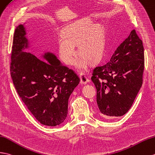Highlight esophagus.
Segmentation results:
<instances>
[{
    "mask_svg": "<svg viewBox=\"0 0 155 155\" xmlns=\"http://www.w3.org/2000/svg\"><path fill=\"white\" fill-rule=\"evenodd\" d=\"M79 77H80L81 78V84H86L87 82H88L90 81L89 78L86 76V74L84 73H80L79 74Z\"/></svg>",
    "mask_w": 155,
    "mask_h": 155,
    "instance_id": "esophagus-1",
    "label": "esophagus"
}]
</instances>
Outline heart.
I'll return each instance as SVG.
<instances>
[{"mask_svg": "<svg viewBox=\"0 0 155 155\" xmlns=\"http://www.w3.org/2000/svg\"><path fill=\"white\" fill-rule=\"evenodd\" d=\"M81 56L76 61L79 69H86L90 62L96 63L105 48V33L102 26L94 25L88 19H82L67 26L58 39L60 59L67 64H73L77 51Z\"/></svg>", "mask_w": 155, "mask_h": 155, "instance_id": "b5f03b06", "label": "heart"}]
</instances>
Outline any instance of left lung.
Segmentation results:
<instances>
[{
    "label": "left lung",
    "instance_id": "8db88e82",
    "mask_svg": "<svg viewBox=\"0 0 155 155\" xmlns=\"http://www.w3.org/2000/svg\"><path fill=\"white\" fill-rule=\"evenodd\" d=\"M144 60L143 41L134 30L108 63L94 68L91 79L102 116H122L131 108L143 84Z\"/></svg>",
    "mask_w": 155,
    "mask_h": 155
}]
</instances>
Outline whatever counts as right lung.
<instances>
[{"instance_id": "1", "label": "right lung", "mask_w": 155, "mask_h": 155, "mask_svg": "<svg viewBox=\"0 0 155 155\" xmlns=\"http://www.w3.org/2000/svg\"><path fill=\"white\" fill-rule=\"evenodd\" d=\"M23 25L13 38L10 74L16 91L28 109L43 125H59L65 120L68 101L79 84L77 74L63 65L53 53L39 57L24 52L28 48Z\"/></svg>"}]
</instances>
